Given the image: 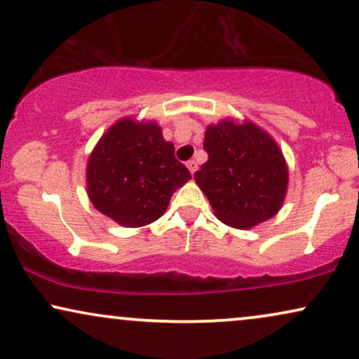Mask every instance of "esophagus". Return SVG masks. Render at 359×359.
Wrapping results in <instances>:
<instances>
[{"instance_id": "esophagus-1", "label": "esophagus", "mask_w": 359, "mask_h": 359, "mask_svg": "<svg viewBox=\"0 0 359 359\" xmlns=\"http://www.w3.org/2000/svg\"><path fill=\"white\" fill-rule=\"evenodd\" d=\"M187 166H188V170H189V172H191V175H194V172H196V170H198V163L194 161V159H189V161L187 163Z\"/></svg>"}]
</instances>
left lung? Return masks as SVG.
Listing matches in <instances>:
<instances>
[{"label": "left lung", "instance_id": "8db88e82", "mask_svg": "<svg viewBox=\"0 0 359 359\" xmlns=\"http://www.w3.org/2000/svg\"><path fill=\"white\" fill-rule=\"evenodd\" d=\"M203 146L208 161L194 181L221 223L248 229L281 210L287 165L268 131L250 119L224 118L206 128Z\"/></svg>", "mask_w": 359, "mask_h": 359}]
</instances>
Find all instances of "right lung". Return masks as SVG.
Segmentation results:
<instances>
[{"label": "right lung", "instance_id": "1", "mask_svg": "<svg viewBox=\"0 0 359 359\" xmlns=\"http://www.w3.org/2000/svg\"><path fill=\"white\" fill-rule=\"evenodd\" d=\"M191 180L163 138L156 121L133 116L106 130L88 158L86 191L93 206L125 228H141L165 215L172 193Z\"/></svg>", "mask_w": 359, "mask_h": 359}]
</instances>
